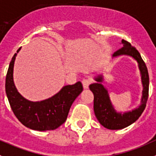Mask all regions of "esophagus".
<instances>
[{"label": "esophagus", "mask_w": 156, "mask_h": 156, "mask_svg": "<svg viewBox=\"0 0 156 156\" xmlns=\"http://www.w3.org/2000/svg\"><path fill=\"white\" fill-rule=\"evenodd\" d=\"M81 82H82V85H83V88H85V89H87L92 81H91L90 79H87V78H85V79L82 80V81H81Z\"/></svg>", "instance_id": "34e87169"}]
</instances>
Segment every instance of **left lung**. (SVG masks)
Instances as JSON below:
<instances>
[{
	"label": "left lung",
	"mask_w": 156,
	"mask_h": 156,
	"mask_svg": "<svg viewBox=\"0 0 156 156\" xmlns=\"http://www.w3.org/2000/svg\"><path fill=\"white\" fill-rule=\"evenodd\" d=\"M121 43L123 47L115 52L113 57L129 55L134 57L137 61L143 85L142 98L141 106L137 109L124 113H117L110 102L107 90L101 84L102 81V76L99 75L95 78V81L97 82L89 85V88L94 95V113L99 123L109 130L123 129L135 122L145 109L148 98L149 76L145 63L141 58L139 52L135 47H132L129 42L122 40Z\"/></svg>",
	"instance_id": "8db88e82"
}]
</instances>
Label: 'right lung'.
<instances>
[{"label": "right lung", "instance_id": "right-lung-1", "mask_svg": "<svg viewBox=\"0 0 156 156\" xmlns=\"http://www.w3.org/2000/svg\"><path fill=\"white\" fill-rule=\"evenodd\" d=\"M21 47L17 50V53ZM17 54L12 57L5 80V91L10 106L18 120L26 127L36 130H54L65 122L73 102L83 90L82 84L63 87L58 93L46 100L31 102L18 92L13 81V68Z\"/></svg>", "mask_w": 156, "mask_h": 156}]
</instances>
